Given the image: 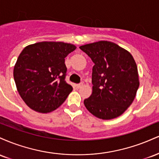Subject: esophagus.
I'll list each match as a JSON object with an SVG mask.
<instances>
[{"mask_svg":"<svg viewBox=\"0 0 159 159\" xmlns=\"http://www.w3.org/2000/svg\"><path fill=\"white\" fill-rule=\"evenodd\" d=\"M82 85H83V83H82V82H81V83L78 84H77V87H78V88H81V87H82Z\"/></svg>","mask_w":159,"mask_h":159,"instance_id":"obj_1","label":"esophagus"}]
</instances>
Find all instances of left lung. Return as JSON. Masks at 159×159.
<instances>
[{"label": "left lung", "mask_w": 159, "mask_h": 159, "mask_svg": "<svg viewBox=\"0 0 159 159\" xmlns=\"http://www.w3.org/2000/svg\"><path fill=\"white\" fill-rule=\"evenodd\" d=\"M94 63L93 92L84 101L93 115L111 120L131 105L139 87L138 68L129 52L114 43L99 41L79 47Z\"/></svg>", "instance_id": "obj_1"}]
</instances>
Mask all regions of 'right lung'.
<instances>
[{
    "label": "right lung",
    "mask_w": 159,
    "mask_h": 159,
    "mask_svg": "<svg viewBox=\"0 0 159 159\" xmlns=\"http://www.w3.org/2000/svg\"><path fill=\"white\" fill-rule=\"evenodd\" d=\"M75 48L61 42H42L23 49L13 76L18 92L27 106L48 113L64 102L73 89L65 80V57Z\"/></svg>",
    "instance_id": "add662e5"
}]
</instances>
